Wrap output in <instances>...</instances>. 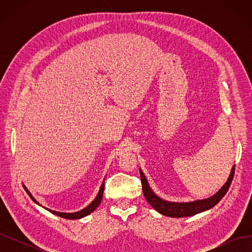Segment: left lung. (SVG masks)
Returning a JSON list of instances; mask_svg holds the SVG:
<instances>
[{"mask_svg":"<svg viewBox=\"0 0 252 252\" xmlns=\"http://www.w3.org/2000/svg\"><path fill=\"white\" fill-rule=\"evenodd\" d=\"M140 174H141L142 189H143V193L145 195V199L147 200V202L152 206V207H154L158 212L162 213V215L167 217L185 218V217H191L196 215V213H200L202 211L210 209L222 200V197L226 194L228 189H229L231 185V182L234 175V166L232 167L231 173L229 175V178H228L227 182L225 183V185L220 188L215 195H212L211 197H209V199L190 202V203H171V202H167L159 199L158 196H157L154 192H152V190L150 189L147 183V180L145 179V175L143 174L141 169H140Z\"/></svg>","mask_w":252,"mask_h":252,"instance_id":"8db88e82","label":"left lung"}]
</instances>
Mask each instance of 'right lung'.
I'll return each mask as SVG.
<instances>
[{"instance_id":"add662e5","label":"right lung","mask_w":252,"mask_h":252,"mask_svg":"<svg viewBox=\"0 0 252 252\" xmlns=\"http://www.w3.org/2000/svg\"><path fill=\"white\" fill-rule=\"evenodd\" d=\"M104 183L102 184V186H101V188H100V191H98V193H97V195H96V197L95 199L94 200V202H91V204L90 205H88L86 208H84L83 210H80V211H78V212H73V213H65V212H58V211H53V210H50V209H48V208H46L49 212H51V213H53V215H56V216H59V217H61V218H64V219H68V220H78V219H81V218H84V217H86V216H88L89 213H91L93 211H94V209L97 207L98 205L101 204V201H102V197H103V192H104ZM24 189L26 190V192L28 193V195L30 196V199H32L34 203H36V204H39L37 203L36 201H35V199L34 197L32 195V193H30L29 191H28V189L24 186ZM40 205V204H39Z\"/></svg>"}]
</instances>
